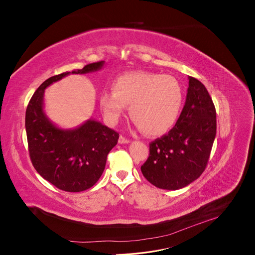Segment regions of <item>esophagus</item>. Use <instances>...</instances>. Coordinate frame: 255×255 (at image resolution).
I'll use <instances>...</instances> for the list:
<instances>
[{"mask_svg": "<svg viewBox=\"0 0 255 255\" xmlns=\"http://www.w3.org/2000/svg\"><path fill=\"white\" fill-rule=\"evenodd\" d=\"M118 141H119V143H121V144H123V143H128V142H129V140L128 139V138H126L125 136H122V135L119 137V140H118Z\"/></svg>", "mask_w": 255, "mask_h": 255, "instance_id": "34e87169", "label": "esophagus"}]
</instances>
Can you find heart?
Returning <instances> with one entry per match:
<instances>
[{
	"label": "heart",
	"mask_w": 255,
	"mask_h": 255,
	"mask_svg": "<svg viewBox=\"0 0 255 255\" xmlns=\"http://www.w3.org/2000/svg\"><path fill=\"white\" fill-rule=\"evenodd\" d=\"M100 103L112 122L118 121L129 106L130 119L143 134L160 136L179 120L184 94L172 75L135 71L118 76L113 82V92H103Z\"/></svg>",
	"instance_id": "obj_1"
}]
</instances>
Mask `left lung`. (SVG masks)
Returning <instances> with one entry per match:
<instances>
[{
	"mask_svg": "<svg viewBox=\"0 0 255 255\" xmlns=\"http://www.w3.org/2000/svg\"><path fill=\"white\" fill-rule=\"evenodd\" d=\"M185 105L168 134L150 143L143 176L154 186L176 190L197 180L205 170L216 137V110L204 85L188 76Z\"/></svg>",
	"mask_w": 255,
	"mask_h": 255,
	"instance_id": "left-lung-1",
	"label": "left lung"
}]
</instances>
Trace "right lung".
Instances as JSON below:
<instances>
[{"label":"right lung","instance_id":"obj_1","mask_svg":"<svg viewBox=\"0 0 255 255\" xmlns=\"http://www.w3.org/2000/svg\"><path fill=\"white\" fill-rule=\"evenodd\" d=\"M103 66L102 60L52 76L38 87L27 105L25 129L30 160L44 180L61 190L79 192L94 186L104 171L107 155L117 144L119 134L94 119L72 129L56 127L43 110L44 90L70 73L95 72Z\"/></svg>","mask_w":255,"mask_h":255}]
</instances>
